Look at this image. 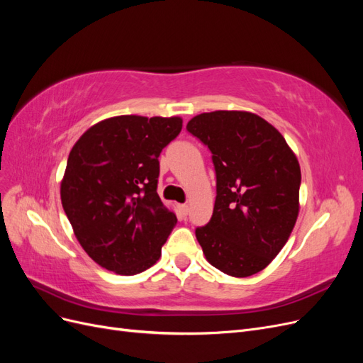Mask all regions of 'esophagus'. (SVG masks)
Instances as JSON below:
<instances>
[{"mask_svg": "<svg viewBox=\"0 0 363 363\" xmlns=\"http://www.w3.org/2000/svg\"><path fill=\"white\" fill-rule=\"evenodd\" d=\"M179 212H180V215L183 218H186V216H188V213H189V206L188 204H180L179 206Z\"/></svg>", "mask_w": 363, "mask_h": 363, "instance_id": "1", "label": "esophagus"}]
</instances>
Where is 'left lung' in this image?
Segmentation results:
<instances>
[{
  "label": "left lung",
  "instance_id": "left-lung-1",
  "mask_svg": "<svg viewBox=\"0 0 363 363\" xmlns=\"http://www.w3.org/2000/svg\"><path fill=\"white\" fill-rule=\"evenodd\" d=\"M186 130L211 150L216 199L195 228L206 259L232 277L267 268L298 216L301 171L286 140L265 119L238 111L194 116Z\"/></svg>",
  "mask_w": 363,
  "mask_h": 363
}]
</instances>
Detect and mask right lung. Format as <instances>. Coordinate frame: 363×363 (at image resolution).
I'll return each instance as SVG.
<instances>
[{"instance_id":"obj_1","label":"right lung","mask_w":363,"mask_h":363,"mask_svg":"<svg viewBox=\"0 0 363 363\" xmlns=\"http://www.w3.org/2000/svg\"><path fill=\"white\" fill-rule=\"evenodd\" d=\"M183 121L123 115L101 121L72 147L60 184L77 240L98 265L135 276L155 265L177 223L157 195L159 156Z\"/></svg>"}]
</instances>
